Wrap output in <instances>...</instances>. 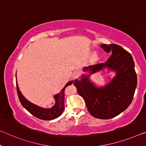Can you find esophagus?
I'll return each instance as SVG.
<instances>
[{"mask_svg": "<svg viewBox=\"0 0 146 146\" xmlns=\"http://www.w3.org/2000/svg\"><path fill=\"white\" fill-rule=\"evenodd\" d=\"M80 73L78 71H74V73L72 74V78L74 79H75V78H77L78 77V76H79Z\"/></svg>", "mask_w": 146, "mask_h": 146, "instance_id": "obj_1", "label": "esophagus"}]
</instances>
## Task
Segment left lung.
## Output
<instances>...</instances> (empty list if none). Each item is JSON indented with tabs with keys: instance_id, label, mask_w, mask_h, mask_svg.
<instances>
[{
	"instance_id": "left-lung-1",
	"label": "left lung",
	"mask_w": 146,
	"mask_h": 146,
	"mask_svg": "<svg viewBox=\"0 0 146 146\" xmlns=\"http://www.w3.org/2000/svg\"><path fill=\"white\" fill-rule=\"evenodd\" d=\"M100 47L111 55L105 63L84 67L90 74L107 68L116 72L115 77L104 87L97 88L88 79L90 74H83L74 85L86 102L87 110L93 117L108 119L125 111L133 100L137 86V76L131 53L117 44H102Z\"/></svg>"
}]
</instances>
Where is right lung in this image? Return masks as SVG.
<instances>
[{
    "mask_svg": "<svg viewBox=\"0 0 146 146\" xmlns=\"http://www.w3.org/2000/svg\"><path fill=\"white\" fill-rule=\"evenodd\" d=\"M72 83L73 81L68 82L66 86L61 89L60 93L54 96L55 100V104L54 106H53L51 108H44L33 104L24 97L19 90L16 78L17 92L21 105L33 115L42 120H52L61 115L64 109V90L67 86H70Z\"/></svg>",
    "mask_w": 146,
    "mask_h": 146,
    "instance_id": "add662e5",
    "label": "right lung"
}]
</instances>
